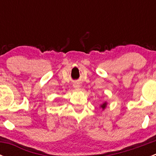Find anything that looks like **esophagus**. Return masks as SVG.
<instances>
[{
	"label": "esophagus",
	"instance_id": "34e87169",
	"mask_svg": "<svg viewBox=\"0 0 156 156\" xmlns=\"http://www.w3.org/2000/svg\"><path fill=\"white\" fill-rule=\"evenodd\" d=\"M73 87L75 88V89H78V88H79L80 87H81V84H79V83H75V84H73Z\"/></svg>",
	"mask_w": 156,
	"mask_h": 156
}]
</instances>
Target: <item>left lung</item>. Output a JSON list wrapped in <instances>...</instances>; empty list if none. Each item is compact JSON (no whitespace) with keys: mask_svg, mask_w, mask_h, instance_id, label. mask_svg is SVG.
Segmentation results:
<instances>
[{"mask_svg":"<svg viewBox=\"0 0 156 156\" xmlns=\"http://www.w3.org/2000/svg\"><path fill=\"white\" fill-rule=\"evenodd\" d=\"M106 105H107V103H106V102H105V103H103V104H102L101 106H100V107L103 108V109H104V108L106 107Z\"/></svg>","mask_w":156,"mask_h":156,"instance_id":"8db88e82","label":"left lung"}]
</instances>
